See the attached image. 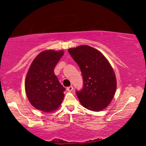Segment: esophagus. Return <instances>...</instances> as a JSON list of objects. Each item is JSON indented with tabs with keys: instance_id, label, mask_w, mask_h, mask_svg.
Listing matches in <instances>:
<instances>
[{
	"instance_id": "obj_1",
	"label": "esophagus",
	"mask_w": 146,
	"mask_h": 146,
	"mask_svg": "<svg viewBox=\"0 0 146 146\" xmlns=\"http://www.w3.org/2000/svg\"><path fill=\"white\" fill-rule=\"evenodd\" d=\"M73 90V87L72 86H69V87H68L67 88H66V90H67L68 91H69V92H71V91H72Z\"/></svg>"
}]
</instances>
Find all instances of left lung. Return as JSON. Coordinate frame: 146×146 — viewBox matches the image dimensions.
<instances>
[{"label":"left lung","mask_w":146,"mask_h":146,"mask_svg":"<svg viewBox=\"0 0 146 146\" xmlns=\"http://www.w3.org/2000/svg\"><path fill=\"white\" fill-rule=\"evenodd\" d=\"M68 51L82 73L83 88L76 91L80 104L94 111L102 110L111 102L117 88L111 66L99 51L89 46H78Z\"/></svg>","instance_id":"8db88e82"}]
</instances>
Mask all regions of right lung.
<instances>
[{"mask_svg": "<svg viewBox=\"0 0 146 146\" xmlns=\"http://www.w3.org/2000/svg\"><path fill=\"white\" fill-rule=\"evenodd\" d=\"M63 55V51H42L36 56L29 67L25 90L29 102L38 110L53 111L62 102L66 89L59 82L53 70Z\"/></svg>", "mask_w": 146, "mask_h": 146, "instance_id": "obj_1", "label": "right lung"}]
</instances>
